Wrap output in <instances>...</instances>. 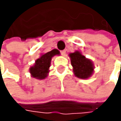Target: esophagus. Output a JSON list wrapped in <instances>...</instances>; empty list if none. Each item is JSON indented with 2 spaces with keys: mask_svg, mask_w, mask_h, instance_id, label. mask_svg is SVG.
I'll return each mask as SVG.
<instances>
[{
  "mask_svg": "<svg viewBox=\"0 0 121 121\" xmlns=\"http://www.w3.org/2000/svg\"><path fill=\"white\" fill-rule=\"evenodd\" d=\"M61 54H62V56H65V54H66V51L65 50L61 51Z\"/></svg>",
  "mask_w": 121,
  "mask_h": 121,
  "instance_id": "34e87169",
  "label": "esophagus"
}]
</instances>
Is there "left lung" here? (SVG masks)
I'll return each mask as SVG.
<instances>
[{
  "label": "left lung",
  "instance_id": "1",
  "mask_svg": "<svg viewBox=\"0 0 121 121\" xmlns=\"http://www.w3.org/2000/svg\"><path fill=\"white\" fill-rule=\"evenodd\" d=\"M74 75L81 79H88L94 73V66L92 61L86 58L79 51L69 54Z\"/></svg>",
  "mask_w": 121,
  "mask_h": 121
}]
</instances>
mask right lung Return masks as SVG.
Segmentation results:
<instances>
[{
	"label": "right lung",
	"instance_id": "1",
	"mask_svg": "<svg viewBox=\"0 0 121 121\" xmlns=\"http://www.w3.org/2000/svg\"><path fill=\"white\" fill-rule=\"evenodd\" d=\"M59 54L60 53L57 49H53L51 52L41 54L40 58L35 60L34 65L30 68L31 76L39 80L45 79L49 73V67L52 57Z\"/></svg>",
	"mask_w": 121,
	"mask_h": 121
}]
</instances>
